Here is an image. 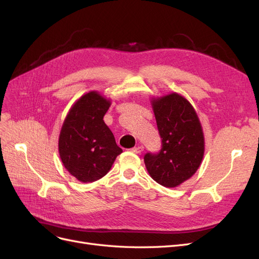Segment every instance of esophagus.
Segmentation results:
<instances>
[{
  "label": "esophagus",
  "instance_id": "esophagus-1",
  "mask_svg": "<svg viewBox=\"0 0 259 259\" xmlns=\"http://www.w3.org/2000/svg\"><path fill=\"white\" fill-rule=\"evenodd\" d=\"M131 151H132V152H134V153H137V154H140V153H142V152L144 151V147H143V146L134 147V148H132V149H131Z\"/></svg>",
  "mask_w": 259,
  "mask_h": 259
}]
</instances>
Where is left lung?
I'll use <instances>...</instances> for the list:
<instances>
[{
    "mask_svg": "<svg viewBox=\"0 0 259 259\" xmlns=\"http://www.w3.org/2000/svg\"><path fill=\"white\" fill-rule=\"evenodd\" d=\"M162 138L158 154L147 153L145 165L156 183L175 188L190 179L200 167L205 150L203 128L190 101L178 93L151 98Z\"/></svg>",
    "mask_w": 259,
    "mask_h": 259,
    "instance_id": "obj_1",
    "label": "left lung"
}]
</instances>
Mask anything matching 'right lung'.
Listing matches in <instances>:
<instances>
[{
    "label": "right lung",
    "instance_id": "obj_1",
    "mask_svg": "<svg viewBox=\"0 0 259 259\" xmlns=\"http://www.w3.org/2000/svg\"><path fill=\"white\" fill-rule=\"evenodd\" d=\"M111 99L97 91L84 94L70 108L62 123L58 151L66 169L81 183H93L110 170L122 153L104 115Z\"/></svg>",
    "mask_w": 259,
    "mask_h": 259
}]
</instances>
